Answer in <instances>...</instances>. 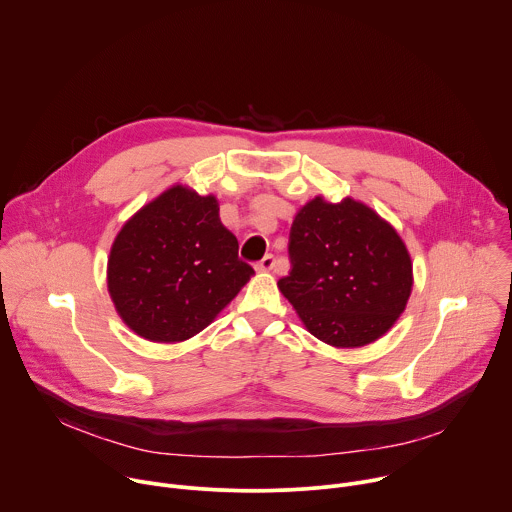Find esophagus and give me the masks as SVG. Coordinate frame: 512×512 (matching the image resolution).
<instances>
[{
	"mask_svg": "<svg viewBox=\"0 0 512 512\" xmlns=\"http://www.w3.org/2000/svg\"><path fill=\"white\" fill-rule=\"evenodd\" d=\"M273 265H275V257H273V255H265V257L255 265V269H257V271H271Z\"/></svg>",
	"mask_w": 512,
	"mask_h": 512,
	"instance_id": "obj_1",
	"label": "esophagus"
}]
</instances>
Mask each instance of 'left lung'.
<instances>
[{
    "label": "left lung",
    "mask_w": 512,
    "mask_h": 512,
    "mask_svg": "<svg viewBox=\"0 0 512 512\" xmlns=\"http://www.w3.org/2000/svg\"><path fill=\"white\" fill-rule=\"evenodd\" d=\"M289 275L277 281L318 340L356 348L403 314L413 267L397 231L367 204L310 200L289 231Z\"/></svg>",
    "instance_id": "1"
}]
</instances>
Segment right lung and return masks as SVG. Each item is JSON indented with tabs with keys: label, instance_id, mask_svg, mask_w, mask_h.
Wrapping results in <instances>:
<instances>
[{
	"label": "right lung",
	"instance_id": "1",
	"mask_svg": "<svg viewBox=\"0 0 512 512\" xmlns=\"http://www.w3.org/2000/svg\"><path fill=\"white\" fill-rule=\"evenodd\" d=\"M218 202L172 186L119 231L107 287L121 320L152 342H182L204 330L253 275Z\"/></svg>",
	"mask_w": 512,
	"mask_h": 512
}]
</instances>
